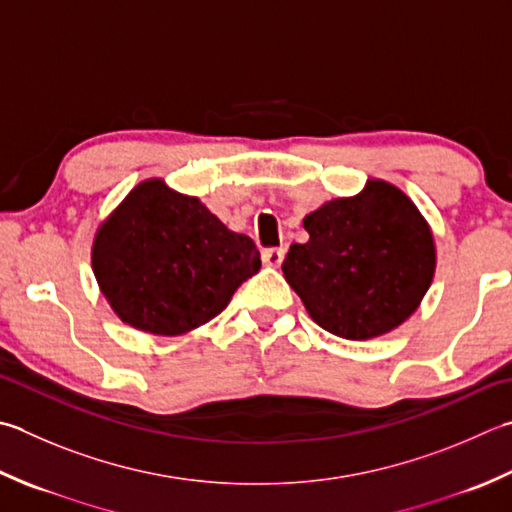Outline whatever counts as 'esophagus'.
<instances>
[{
  "label": "esophagus",
  "mask_w": 512,
  "mask_h": 512,
  "mask_svg": "<svg viewBox=\"0 0 512 512\" xmlns=\"http://www.w3.org/2000/svg\"><path fill=\"white\" fill-rule=\"evenodd\" d=\"M284 255H286L284 248H266L264 253H262V262H264L266 266L277 268V266H282Z\"/></svg>",
  "instance_id": "34e87169"
}]
</instances>
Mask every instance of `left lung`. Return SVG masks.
Returning <instances> with one entry per match:
<instances>
[{
  "label": "left lung",
  "mask_w": 512,
  "mask_h": 512,
  "mask_svg": "<svg viewBox=\"0 0 512 512\" xmlns=\"http://www.w3.org/2000/svg\"><path fill=\"white\" fill-rule=\"evenodd\" d=\"M306 244L282 264L313 322L344 339H373L415 313L435 275V239L397 186L370 179L362 193L304 217Z\"/></svg>",
  "instance_id": "obj_1"
}]
</instances>
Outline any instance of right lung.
I'll list each match as a JSON object with an SVG mask.
<instances>
[{
    "label": "right lung",
    "instance_id": "add662e5",
    "mask_svg": "<svg viewBox=\"0 0 512 512\" xmlns=\"http://www.w3.org/2000/svg\"><path fill=\"white\" fill-rule=\"evenodd\" d=\"M259 268L253 239L162 179L130 190L93 244V273L117 317L166 337L217 317Z\"/></svg>",
    "mask_w": 512,
    "mask_h": 512
}]
</instances>
